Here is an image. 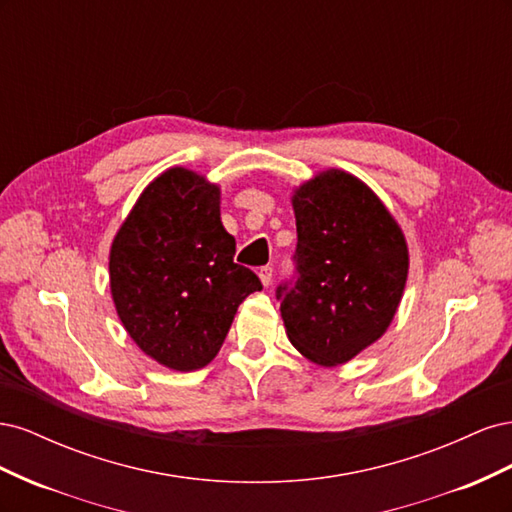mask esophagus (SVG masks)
<instances>
[{
  "mask_svg": "<svg viewBox=\"0 0 512 512\" xmlns=\"http://www.w3.org/2000/svg\"><path fill=\"white\" fill-rule=\"evenodd\" d=\"M258 277H260L262 286H269V284H271V280H273V269H271V267H260Z\"/></svg>",
  "mask_w": 512,
  "mask_h": 512,
  "instance_id": "obj_1",
  "label": "esophagus"
}]
</instances>
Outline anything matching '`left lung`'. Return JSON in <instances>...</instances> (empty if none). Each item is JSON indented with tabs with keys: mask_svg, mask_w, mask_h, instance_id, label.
I'll return each mask as SVG.
<instances>
[{
	"mask_svg": "<svg viewBox=\"0 0 512 512\" xmlns=\"http://www.w3.org/2000/svg\"><path fill=\"white\" fill-rule=\"evenodd\" d=\"M294 286L277 288L290 344L322 367L348 363L391 327L408 280V243L376 192L329 168L292 190Z\"/></svg>",
	"mask_w": 512,
	"mask_h": 512,
	"instance_id": "8db88e82",
	"label": "left lung"
}]
</instances>
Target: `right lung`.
<instances>
[{"mask_svg": "<svg viewBox=\"0 0 512 512\" xmlns=\"http://www.w3.org/2000/svg\"><path fill=\"white\" fill-rule=\"evenodd\" d=\"M222 190L190 168L153 179L119 226L108 254L117 316L153 361L196 371L220 352L237 307L262 290L237 265L220 218Z\"/></svg>", "mask_w": 512, "mask_h": 512, "instance_id": "add662e5", "label": "right lung"}]
</instances>
